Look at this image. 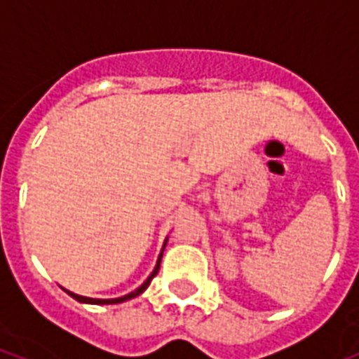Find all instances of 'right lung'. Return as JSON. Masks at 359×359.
Masks as SVG:
<instances>
[{
	"mask_svg": "<svg viewBox=\"0 0 359 359\" xmlns=\"http://www.w3.org/2000/svg\"><path fill=\"white\" fill-rule=\"evenodd\" d=\"M165 242H168V240H165ZM160 261H162V253H160V257H158L156 266H154V270H152L151 276L147 278L145 283L141 285L140 289H135L134 292H130V294H126V296H121V298H111V300H98V298H87V296L74 294V292H70V290H67V289H65V290H67V294H70V296H72V298H74V300L81 302V304H97V306H104V304H121V302H126V300H130V298H135V296H140L141 292H143V290H145L147 287L151 285L152 278H154V276H156V273H158V270H160Z\"/></svg>",
	"mask_w": 359,
	"mask_h": 359,
	"instance_id": "right-lung-1",
	"label": "right lung"
}]
</instances>
